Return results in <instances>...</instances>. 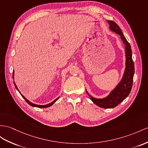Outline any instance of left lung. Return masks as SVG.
<instances>
[{
  "label": "left lung",
  "instance_id": "obj_1",
  "mask_svg": "<svg viewBox=\"0 0 148 148\" xmlns=\"http://www.w3.org/2000/svg\"><path fill=\"white\" fill-rule=\"evenodd\" d=\"M109 24V29L120 35L121 38L125 45V68L122 80L116 88L109 95L103 99H96L91 96L86 90L92 101L102 108L111 109L117 106L119 104L127 97L131 92L133 83V77L134 74V64L132 58V50L131 45L125 38L123 33L118 25L112 21H107Z\"/></svg>",
  "mask_w": 148,
  "mask_h": 148
}]
</instances>
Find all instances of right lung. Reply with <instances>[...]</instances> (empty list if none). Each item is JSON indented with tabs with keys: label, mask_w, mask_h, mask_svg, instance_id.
I'll use <instances>...</instances> for the list:
<instances>
[{
	"label": "right lung",
	"mask_w": 148,
	"mask_h": 148,
	"mask_svg": "<svg viewBox=\"0 0 148 148\" xmlns=\"http://www.w3.org/2000/svg\"><path fill=\"white\" fill-rule=\"evenodd\" d=\"M14 71H13V73H12V78H14ZM14 85H15V87L16 88V89L18 91H19V90H18V88H17V86H16V84H15V82H14ZM20 93V92H19ZM20 94L21 95V96H22L23 97V99H25V100H26V102L29 104V105H30L31 106H32V107H39V108H46V107H50V106H51L53 104L55 103L56 100H58V99H59V97H58V98L56 99H55V100H53V101L52 102H51V103H48V104H46V105H42V106H41V105H37V104H34V103H32V102H29V101L28 100H27L26 98H25V97L21 94V93H20Z\"/></svg>",
	"instance_id": "add662e5"
}]
</instances>
